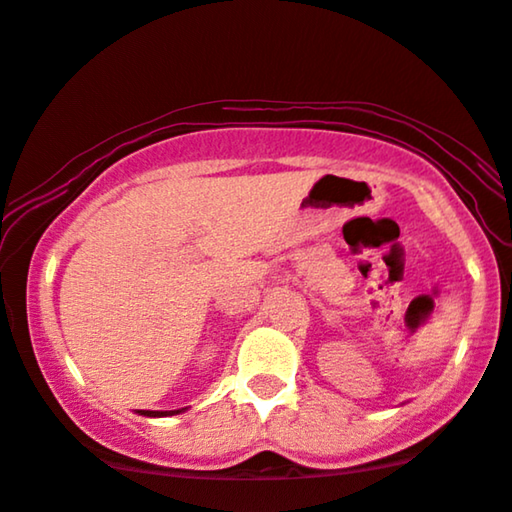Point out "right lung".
Listing matches in <instances>:
<instances>
[{
  "mask_svg": "<svg viewBox=\"0 0 512 512\" xmlns=\"http://www.w3.org/2000/svg\"><path fill=\"white\" fill-rule=\"evenodd\" d=\"M139 412L146 417H170L174 412H181V410H139Z\"/></svg>",
  "mask_w": 512,
  "mask_h": 512,
  "instance_id": "add662e5",
  "label": "right lung"
}]
</instances>
